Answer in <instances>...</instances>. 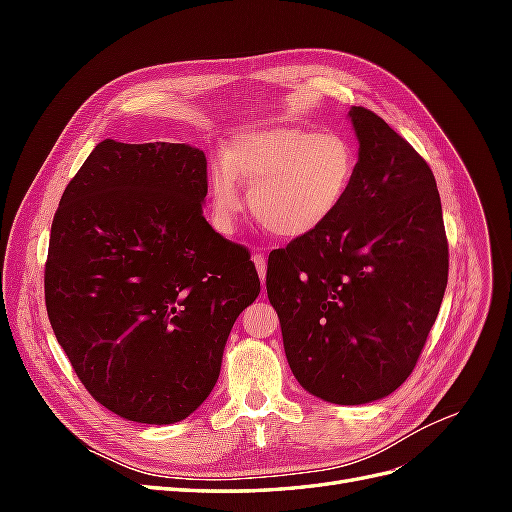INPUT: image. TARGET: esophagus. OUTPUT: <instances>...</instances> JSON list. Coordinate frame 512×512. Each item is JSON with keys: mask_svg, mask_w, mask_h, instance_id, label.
Listing matches in <instances>:
<instances>
[{"mask_svg": "<svg viewBox=\"0 0 512 512\" xmlns=\"http://www.w3.org/2000/svg\"><path fill=\"white\" fill-rule=\"evenodd\" d=\"M252 260H254V265H256V271H258V277H260V282H265V273H267V265H265V254H262L258 247L254 250V256H252Z\"/></svg>", "mask_w": 512, "mask_h": 512, "instance_id": "esophagus-1", "label": "esophagus"}]
</instances>
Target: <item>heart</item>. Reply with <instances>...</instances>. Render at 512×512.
Returning <instances> with one entry per match:
<instances>
[{
  "instance_id": "1",
  "label": "heart",
  "mask_w": 512,
  "mask_h": 512,
  "mask_svg": "<svg viewBox=\"0 0 512 512\" xmlns=\"http://www.w3.org/2000/svg\"><path fill=\"white\" fill-rule=\"evenodd\" d=\"M359 164V149L342 132H243L228 156L209 166L211 222L220 232L235 230L243 209L241 183H247L252 185L250 209L262 228L282 239L309 237L346 205Z\"/></svg>"
}]
</instances>
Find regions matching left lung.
I'll return each instance as SVG.
<instances>
[{
  "label": "left lung",
  "instance_id": "left-lung-1",
  "mask_svg": "<svg viewBox=\"0 0 512 512\" xmlns=\"http://www.w3.org/2000/svg\"><path fill=\"white\" fill-rule=\"evenodd\" d=\"M359 177L318 232L269 256L267 294L305 391L339 406L406 382L438 318L448 243L431 168L369 108L352 106Z\"/></svg>",
  "mask_w": 512,
  "mask_h": 512
}]
</instances>
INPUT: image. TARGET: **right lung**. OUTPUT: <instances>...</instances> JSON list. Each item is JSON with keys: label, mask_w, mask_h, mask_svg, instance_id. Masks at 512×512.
Masks as SVG:
<instances>
[{"label": "right lung", "mask_w": 512, "mask_h": 512, "mask_svg": "<svg viewBox=\"0 0 512 512\" xmlns=\"http://www.w3.org/2000/svg\"><path fill=\"white\" fill-rule=\"evenodd\" d=\"M205 153L106 138L59 200L44 301L89 395L170 425L213 391L232 324L260 292L241 245L203 218Z\"/></svg>", "instance_id": "right-lung-1"}]
</instances>
